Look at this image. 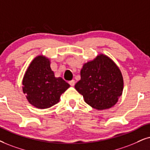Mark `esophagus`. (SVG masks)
<instances>
[{
  "mask_svg": "<svg viewBox=\"0 0 150 150\" xmlns=\"http://www.w3.org/2000/svg\"><path fill=\"white\" fill-rule=\"evenodd\" d=\"M69 84L71 85V86H73L74 85H75V80H74V79H72V80H71V81H69Z\"/></svg>",
  "mask_w": 150,
  "mask_h": 150,
  "instance_id": "34e87169",
  "label": "esophagus"
}]
</instances>
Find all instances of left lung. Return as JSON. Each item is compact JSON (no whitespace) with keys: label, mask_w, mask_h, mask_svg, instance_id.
<instances>
[{"label":"left lung","mask_w":150,"mask_h":150,"mask_svg":"<svg viewBox=\"0 0 150 150\" xmlns=\"http://www.w3.org/2000/svg\"><path fill=\"white\" fill-rule=\"evenodd\" d=\"M81 79L75 88L86 103L94 109H109L116 104L123 91L122 73L116 64L105 54L83 65Z\"/></svg>","instance_id":"1"}]
</instances>
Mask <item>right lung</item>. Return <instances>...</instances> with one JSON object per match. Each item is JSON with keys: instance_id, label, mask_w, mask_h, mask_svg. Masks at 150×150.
I'll return each instance as SVG.
<instances>
[{"instance_id": "obj_1", "label": "right lung", "mask_w": 150, "mask_h": 150, "mask_svg": "<svg viewBox=\"0 0 150 150\" xmlns=\"http://www.w3.org/2000/svg\"><path fill=\"white\" fill-rule=\"evenodd\" d=\"M70 87L62 77H54L49 59L37 56L30 64L23 79V91L28 102L38 109H47L59 101Z\"/></svg>"}]
</instances>
